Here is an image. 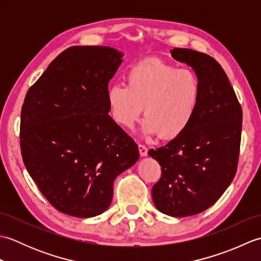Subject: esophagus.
Returning a JSON list of instances; mask_svg holds the SVG:
<instances>
[{
	"instance_id": "obj_1",
	"label": "esophagus",
	"mask_w": 261,
	"mask_h": 261,
	"mask_svg": "<svg viewBox=\"0 0 261 261\" xmlns=\"http://www.w3.org/2000/svg\"><path fill=\"white\" fill-rule=\"evenodd\" d=\"M138 148H139L140 156L141 157H146L147 154H148V148L146 146H143V145H139V146H138Z\"/></svg>"
}]
</instances>
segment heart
Listing matches in <instances>:
<instances>
[{
  "label": "heart",
  "instance_id": "obj_1",
  "mask_svg": "<svg viewBox=\"0 0 261 261\" xmlns=\"http://www.w3.org/2000/svg\"><path fill=\"white\" fill-rule=\"evenodd\" d=\"M125 79L126 85L113 84L107 92L111 115L119 125L134 127L143 110L141 130L147 136L175 139L190 127L202 92L192 69L147 58L131 66Z\"/></svg>",
  "mask_w": 261,
  "mask_h": 261
}]
</instances>
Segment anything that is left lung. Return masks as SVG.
I'll return each instance as SVG.
<instances>
[{
  "label": "left lung",
  "mask_w": 261,
  "mask_h": 261,
  "mask_svg": "<svg viewBox=\"0 0 261 261\" xmlns=\"http://www.w3.org/2000/svg\"><path fill=\"white\" fill-rule=\"evenodd\" d=\"M171 57L185 63L201 82V101L190 127L148 154L162 166L152 187L160 212L184 218L203 212L222 196L234 178L239 159L242 110L228 76L208 55L174 48Z\"/></svg>",
  "instance_id": "left-lung-1"
}]
</instances>
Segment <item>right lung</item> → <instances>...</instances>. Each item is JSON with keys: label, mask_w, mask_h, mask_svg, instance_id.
Listing matches in <instances>:
<instances>
[{"label": "right lung", "mask_w": 261, "mask_h": 261, "mask_svg": "<svg viewBox=\"0 0 261 261\" xmlns=\"http://www.w3.org/2000/svg\"><path fill=\"white\" fill-rule=\"evenodd\" d=\"M123 56L105 46L70 47L25 95L22 158L42 195L62 213L93 218L105 212L113 181L139 159L137 143L109 115V83Z\"/></svg>", "instance_id": "add662e5"}]
</instances>
